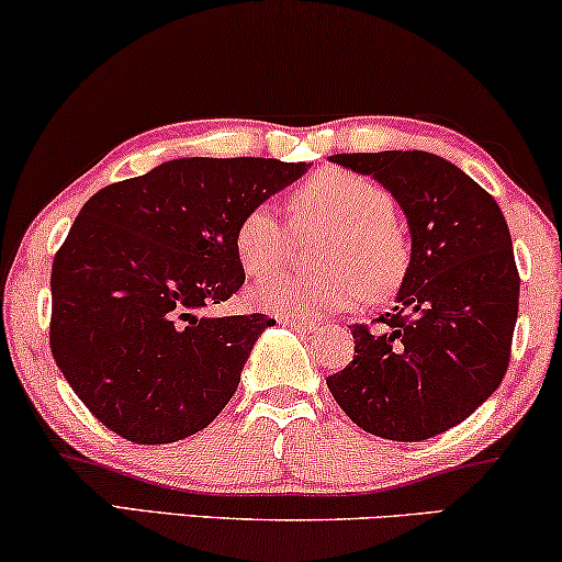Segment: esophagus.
I'll use <instances>...</instances> for the list:
<instances>
[{
	"label": "esophagus",
	"mask_w": 562,
	"mask_h": 562,
	"mask_svg": "<svg viewBox=\"0 0 562 562\" xmlns=\"http://www.w3.org/2000/svg\"><path fill=\"white\" fill-rule=\"evenodd\" d=\"M279 325H286L291 329H302V333L312 329V322L304 319V317H279Z\"/></svg>",
	"instance_id": "1"
}]
</instances>
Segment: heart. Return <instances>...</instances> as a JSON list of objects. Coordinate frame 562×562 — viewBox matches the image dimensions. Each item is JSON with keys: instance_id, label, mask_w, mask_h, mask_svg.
<instances>
[{"instance_id": "heart-1", "label": "heart", "mask_w": 562, "mask_h": 562, "mask_svg": "<svg viewBox=\"0 0 562 562\" xmlns=\"http://www.w3.org/2000/svg\"><path fill=\"white\" fill-rule=\"evenodd\" d=\"M291 229L271 204H256L235 229V252L245 273L266 279L294 258L296 237L325 235L314 276H283L252 289L260 310L281 317H317L360 299H381L404 281L409 240L394 196L371 176L325 168L289 196Z\"/></svg>"}]
</instances>
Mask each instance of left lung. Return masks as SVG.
I'll list each match as a JSON object with an SVG mask.
<instances>
[{
  "instance_id": "obj_1",
  "label": "left lung",
  "mask_w": 562,
  "mask_h": 562,
  "mask_svg": "<svg viewBox=\"0 0 562 562\" xmlns=\"http://www.w3.org/2000/svg\"><path fill=\"white\" fill-rule=\"evenodd\" d=\"M409 220L412 260L394 312L352 325L356 356L327 386L366 432L419 442L448 432L502 383L519 312V271L496 199L435 153H340Z\"/></svg>"
}]
</instances>
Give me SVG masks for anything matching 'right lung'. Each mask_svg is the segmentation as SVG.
Instances as JSON below:
<instances>
[{"label":"right lung","mask_w":562,"mask_h":562,"mask_svg":"<svg viewBox=\"0 0 562 562\" xmlns=\"http://www.w3.org/2000/svg\"><path fill=\"white\" fill-rule=\"evenodd\" d=\"M304 171L276 158H179L81 206L50 268V352L106 429L166 445L225 409L276 319L202 312L245 283L243 214Z\"/></svg>","instance_id":"right-lung-1"}]
</instances>
